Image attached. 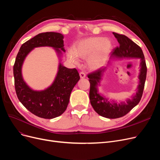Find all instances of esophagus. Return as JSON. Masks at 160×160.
<instances>
[{"mask_svg": "<svg viewBox=\"0 0 160 160\" xmlns=\"http://www.w3.org/2000/svg\"><path fill=\"white\" fill-rule=\"evenodd\" d=\"M79 74H80V77L81 78H84L86 77V74H85V72H83V71L80 72L79 73Z\"/></svg>", "mask_w": 160, "mask_h": 160, "instance_id": "esophagus-1", "label": "esophagus"}]
</instances>
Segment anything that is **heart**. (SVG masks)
<instances>
[{"instance_id":"obj_1","label":"heart","mask_w":160,"mask_h":160,"mask_svg":"<svg viewBox=\"0 0 160 160\" xmlns=\"http://www.w3.org/2000/svg\"><path fill=\"white\" fill-rule=\"evenodd\" d=\"M112 43L108 38L91 37L83 39L77 43L73 50L67 54L69 60L74 64H78V58H87V63L91 69L100 68L106 61L112 50Z\"/></svg>"}]
</instances>
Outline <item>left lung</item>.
Listing matches in <instances>:
<instances>
[{
	"label": "left lung",
	"instance_id": "obj_1",
	"mask_svg": "<svg viewBox=\"0 0 160 160\" xmlns=\"http://www.w3.org/2000/svg\"><path fill=\"white\" fill-rule=\"evenodd\" d=\"M113 34L117 39L119 47L113 50L112 58L116 60L123 58H139L140 59V70L138 76L139 83L136 94L132 96L131 99L128 98L126 100V102L122 101L120 103H117L113 100L111 101L98 91V87L100 86L104 72L106 70V67L88 75L90 83L89 99L91 104L98 115L108 119H116L123 117L138 104L143 92L147 71L145 56L141 48L124 35L115 32H113Z\"/></svg>",
	"mask_w": 160,
	"mask_h": 160
}]
</instances>
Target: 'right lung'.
<instances>
[{
  "instance_id": "obj_1",
  "label": "right lung",
  "mask_w": 160,
  "mask_h": 160,
  "mask_svg": "<svg viewBox=\"0 0 160 160\" xmlns=\"http://www.w3.org/2000/svg\"><path fill=\"white\" fill-rule=\"evenodd\" d=\"M63 39L60 33H39L21 45L13 65L17 96L28 110L41 118L50 119L61 115L66 110L72 89L80 80L77 69L67 68L60 62L62 51H65ZM40 46L52 47L60 58V63L52 84L44 90L36 91L24 82L22 67L28 54L33 48Z\"/></svg>"
}]
</instances>
